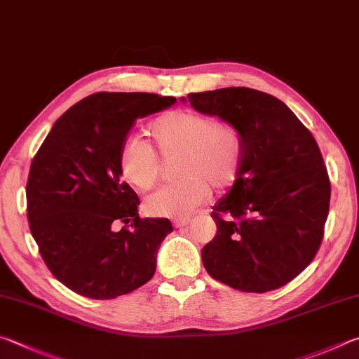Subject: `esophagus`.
<instances>
[{"mask_svg": "<svg viewBox=\"0 0 359 359\" xmlns=\"http://www.w3.org/2000/svg\"><path fill=\"white\" fill-rule=\"evenodd\" d=\"M192 222V219L191 217H184V219H176V221H173V224H175V227L176 229H183V227H187V225H189Z\"/></svg>", "mask_w": 359, "mask_h": 359, "instance_id": "1", "label": "esophagus"}]
</instances>
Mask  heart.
Here are the masks:
<instances>
[{"label":"heart","mask_w":359,"mask_h":359,"mask_svg":"<svg viewBox=\"0 0 359 359\" xmlns=\"http://www.w3.org/2000/svg\"><path fill=\"white\" fill-rule=\"evenodd\" d=\"M157 153L162 157L180 156L176 183L165 186L147 200L154 216L186 217L206 202L211 187L229 191L240 176L246 143L233 123L187 109H175L156 118L149 126ZM123 180L138 191H151L159 183L162 165L148 143L137 138L126 142L118 154Z\"/></svg>","instance_id":"1"}]
</instances>
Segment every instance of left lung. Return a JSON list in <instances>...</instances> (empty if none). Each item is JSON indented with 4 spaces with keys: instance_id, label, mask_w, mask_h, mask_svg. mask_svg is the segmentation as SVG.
Here are the masks:
<instances>
[{
    "instance_id": "1",
    "label": "left lung",
    "mask_w": 359,
    "mask_h": 359,
    "mask_svg": "<svg viewBox=\"0 0 359 359\" xmlns=\"http://www.w3.org/2000/svg\"><path fill=\"white\" fill-rule=\"evenodd\" d=\"M187 100L238 126L246 143L236 183L211 212L217 231L202 249L206 271L240 292L284 287L317 255L330 211L316 138L282 100L252 88L191 93Z\"/></svg>"
}]
</instances>
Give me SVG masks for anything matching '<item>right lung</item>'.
<instances>
[{
    "label": "right lung",
    "mask_w": 359,
    "mask_h": 359,
    "mask_svg": "<svg viewBox=\"0 0 359 359\" xmlns=\"http://www.w3.org/2000/svg\"><path fill=\"white\" fill-rule=\"evenodd\" d=\"M175 102L154 93H94L56 119L33 157L31 235L50 273L81 297L113 299L153 278L173 227L165 217L138 216L140 198L121 180L118 154L138 118Z\"/></svg>",
    "instance_id": "add662e5"
}]
</instances>
